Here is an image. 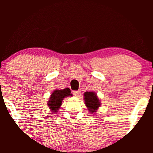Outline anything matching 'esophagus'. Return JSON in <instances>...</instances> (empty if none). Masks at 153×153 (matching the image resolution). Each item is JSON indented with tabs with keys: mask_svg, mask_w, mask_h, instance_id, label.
Instances as JSON below:
<instances>
[{
	"mask_svg": "<svg viewBox=\"0 0 153 153\" xmlns=\"http://www.w3.org/2000/svg\"><path fill=\"white\" fill-rule=\"evenodd\" d=\"M73 95H74L75 96H77V97H78V96H80V94H81V91H80V90L74 91H73Z\"/></svg>",
	"mask_w": 153,
	"mask_h": 153,
	"instance_id": "34e87169",
	"label": "esophagus"
}]
</instances>
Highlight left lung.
<instances>
[{
    "mask_svg": "<svg viewBox=\"0 0 153 153\" xmlns=\"http://www.w3.org/2000/svg\"><path fill=\"white\" fill-rule=\"evenodd\" d=\"M84 100L86 106L91 113L96 112L97 108L101 106V103L97 96L94 92H85L84 94Z\"/></svg>",
    "mask_w": 153,
    "mask_h": 153,
    "instance_id": "8db88e82",
    "label": "left lung"
}]
</instances>
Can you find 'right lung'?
Masks as SVG:
<instances>
[{
    "instance_id": "right-lung-1",
    "label": "right lung",
    "mask_w": 153,
    "mask_h": 153,
    "mask_svg": "<svg viewBox=\"0 0 153 153\" xmlns=\"http://www.w3.org/2000/svg\"><path fill=\"white\" fill-rule=\"evenodd\" d=\"M70 88H66L63 90H55L51 95L50 101H48V106L50 107L51 111H57L59 108L62 105V101L64 98L69 96H73L71 94Z\"/></svg>"
}]
</instances>
